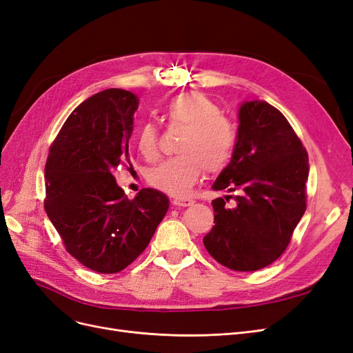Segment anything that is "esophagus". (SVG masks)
<instances>
[{"mask_svg": "<svg viewBox=\"0 0 353 353\" xmlns=\"http://www.w3.org/2000/svg\"><path fill=\"white\" fill-rule=\"evenodd\" d=\"M172 203L176 207H189L193 203V199L185 198V196H176V198L172 199Z\"/></svg>", "mask_w": 353, "mask_h": 353, "instance_id": "34e87169", "label": "esophagus"}]
</instances>
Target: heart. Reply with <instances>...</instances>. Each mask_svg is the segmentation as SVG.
Listing matches in <instances>:
<instances>
[{
    "mask_svg": "<svg viewBox=\"0 0 353 353\" xmlns=\"http://www.w3.org/2000/svg\"><path fill=\"white\" fill-rule=\"evenodd\" d=\"M170 128H185L177 145L180 155L152 167L148 181L170 195H186L208 172L217 173L229 165L236 151L234 124L221 108L202 94H181L165 105ZM136 146L148 161L160 154V133L152 121H143L136 134Z\"/></svg>",
    "mask_w": 353,
    "mask_h": 353,
    "instance_id": "heart-1",
    "label": "heart"
}]
</instances>
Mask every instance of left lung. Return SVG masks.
<instances>
[{
    "label": "left lung",
    "instance_id": "1",
    "mask_svg": "<svg viewBox=\"0 0 353 353\" xmlns=\"http://www.w3.org/2000/svg\"><path fill=\"white\" fill-rule=\"evenodd\" d=\"M236 151L214 190H241L234 205L211 202L214 225L203 246L233 271H256L281 256L306 210L308 152L288 119L268 102L239 110Z\"/></svg>",
    "mask_w": 353,
    "mask_h": 353
}]
</instances>
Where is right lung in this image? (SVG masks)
<instances>
[{
	"instance_id": "obj_1",
	"label": "right lung",
	"mask_w": 353,
	"mask_h": 353,
	"mask_svg": "<svg viewBox=\"0 0 353 353\" xmlns=\"http://www.w3.org/2000/svg\"><path fill=\"white\" fill-rule=\"evenodd\" d=\"M138 105V97L124 89L88 98L55 136L45 164L47 215L65 251L101 274L130 265L168 210V198L151 188L129 199L111 173L129 161Z\"/></svg>"
}]
</instances>
